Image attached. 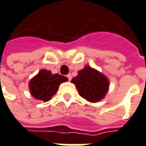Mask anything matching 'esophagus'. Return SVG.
<instances>
[{
	"instance_id": "34e87169",
	"label": "esophagus",
	"mask_w": 146,
	"mask_h": 146,
	"mask_svg": "<svg viewBox=\"0 0 146 146\" xmlns=\"http://www.w3.org/2000/svg\"><path fill=\"white\" fill-rule=\"evenodd\" d=\"M67 78H68V80L70 81L71 79H72V75H71V73H68V75H67Z\"/></svg>"
}]
</instances>
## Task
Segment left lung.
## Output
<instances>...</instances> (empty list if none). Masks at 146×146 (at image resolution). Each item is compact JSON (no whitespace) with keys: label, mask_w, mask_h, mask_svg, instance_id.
Masks as SVG:
<instances>
[{"label":"left lung","mask_w":146,"mask_h":146,"mask_svg":"<svg viewBox=\"0 0 146 146\" xmlns=\"http://www.w3.org/2000/svg\"><path fill=\"white\" fill-rule=\"evenodd\" d=\"M71 82L74 83L82 98L90 102L102 100L109 88L107 77L89 66H85L80 70Z\"/></svg>","instance_id":"left-lung-1"}]
</instances>
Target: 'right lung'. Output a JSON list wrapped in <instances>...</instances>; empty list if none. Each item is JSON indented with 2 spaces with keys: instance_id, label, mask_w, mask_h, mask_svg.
Listing matches in <instances>:
<instances>
[{
  "instance_id": "obj_1",
  "label": "right lung",
  "mask_w": 146,
  "mask_h": 146,
  "mask_svg": "<svg viewBox=\"0 0 146 146\" xmlns=\"http://www.w3.org/2000/svg\"><path fill=\"white\" fill-rule=\"evenodd\" d=\"M68 78L58 73L52 74L47 69H41L29 83L30 93L35 99L48 102L57 92L59 85Z\"/></svg>"
}]
</instances>
